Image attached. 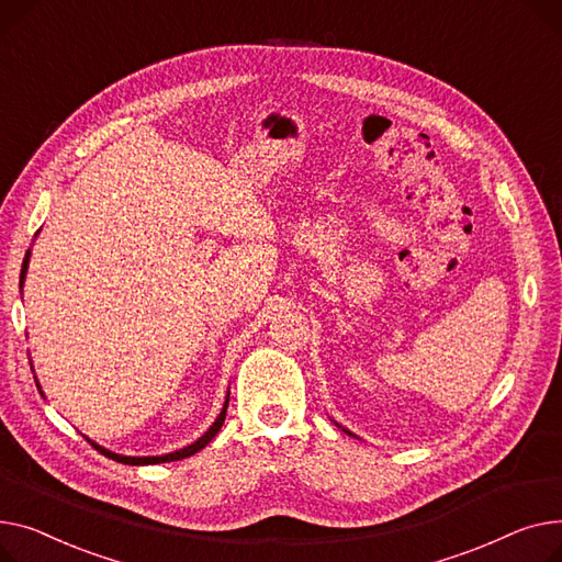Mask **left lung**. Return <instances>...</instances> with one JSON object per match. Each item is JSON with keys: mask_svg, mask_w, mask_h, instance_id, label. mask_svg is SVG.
<instances>
[{"mask_svg": "<svg viewBox=\"0 0 562 562\" xmlns=\"http://www.w3.org/2000/svg\"><path fill=\"white\" fill-rule=\"evenodd\" d=\"M334 424H336V426H338V428H342V431H345V434H347V436H351V438H358V436H353V434H351V431H349V428H345V426H340V424H338V422H334Z\"/></svg>", "mask_w": 562, "mask_h": 562, "instance_id": "obj_1", "label": "left lung"}]
</instances>
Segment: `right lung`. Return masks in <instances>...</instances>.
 <instances>
[{
    "label": "right lung",
    "mask_w": 562,
    "mask_h": 562,
    "mask_svg": "<svg viewBox=\"0 0 562 562\" xmlns=\"http://www.w3.org/2000/svg\"><path fill=\"white\" fill-rule=\"evenodd\" d=\"M29 258H31V249L26 251L24 262H22V272H20V290H22L24 279H26ZM33 379H36V376H33ZM36 385H38V390H41L38 379H36ZM41 394L45 397V392H43V390H41ZM226 406H228V392H226V400H224V406H222V411H220L217 419L209 426V431H206L202 438H196L192 445H186V447H181V449H177V451L162 453V456H124V453H115V451H111V449H106V447H102V445L92 442L90 438H88V442H92V445H94L99 451H102L106 458H113V460H117V463H124V465H158V463H170V460H181V458H188V456H192V453H196V451H202V449H204V447H206V445L217 436V431H220L222 424H224V417H226Z\"/></svg>",
    "instance_id": "add662e5"
}]
</instances>
